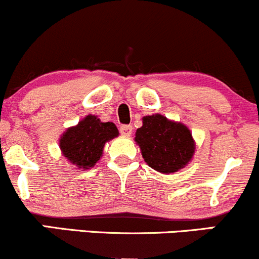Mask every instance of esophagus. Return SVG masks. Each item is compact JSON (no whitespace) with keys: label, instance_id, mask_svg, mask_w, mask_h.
I'll use <instances>...</instances> for the list:
<instances>
[{"label":"esophagus","instance_id":"34e87169","mask_svg":"<svg viewBox=\"0 0 259 259\" xmlns=\"http://www.w3.org/2000/svg\"><path fill=\"white\" fill-rule=\"evenodd\" d=\"M120 134L123 136H126V138H129V136H132V134H133V126L132 125L120 126Z\"/></svg>","mask_w":259,"mask_h":259}]
</instances>
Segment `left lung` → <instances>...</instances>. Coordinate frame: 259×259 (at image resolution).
<instances>
[{
  "mask_svg": "<svg viewBox=\"0 0 259 259\" xmlns=\"http://www.w3.org/2000/svg\"><path fill=\"white\" fill-rule=\"evenodd\" d=\"M135 141L145 162L163 174L175 173L189 164L196 147L189 127L158 113L142 118Z\"/></svg>",
  "mask_w": 259,
  "mask_h": 259,
  "instance_id": "8db88e82",
  "label": "left lung"
}]
</instances>
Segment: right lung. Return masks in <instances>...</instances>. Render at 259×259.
Returning a JSON list of instances; mask_svg holds the SVG:
<instances>
[{"label":"right lung","mask_w":259,"mask_h":259,"mask_svg":"<svg viewBox=\"0 0 259 259\" xmlns=\"http://www.w3.org/2000/svg\"><path fill=\"white\" fill-rule=\"evenodd\" d=\"M119 135L114 123H102L96 115L89 114L75 126L68 127L59 139L63 156L76 168L95 167L109 140Z\"/></svg>","instance_id":"right-lung-1"}]
</instances>
